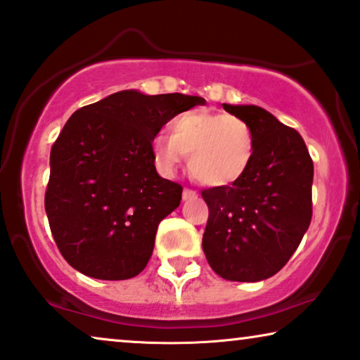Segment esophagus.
Returning <instances> with one entry per match:
<instances>
[{"mask_svg":"<svg viewBox=\"0 0 360 360\" xmlns=\"http://www.w3.org/2000/svg\"><path fill=\"white\" fill-rule=\"evenodd\" d=\"M181 197H184V200L195 198V197H197V191H193L191 188H184V193H181Z\"/></svg>","mask_w":360,"mask_h":360,"instance_id":"obj_1","label":"esophagus"}]
</instances>
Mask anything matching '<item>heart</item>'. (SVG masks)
Here are the masks:
<instances>
[{
	"mask_svg": "<svg viewBox=\"0 0 360 360\" xmlns=\"http://www.w3.org/2000/svg\"><path fill=\"white\" fill-rule=\"evenodd\" d=\"M172 135L153 140V157L165 172H174L184 155L200 184L226 186L248 172L255 155V134L245 119L208 110L184 112L172 122Z\"/></svg>",
	"mask_w": 360,
	"mask_h": 360,
	"instance_id": "heart-1",
	"label": "heart"
}]
</instances>
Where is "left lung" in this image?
<instances>
[{
    "mask_svg": "<svg viewBox=\"0 0 360 360\" xmlns=\"http://www.w3.org/2000/svg\"><path fill=\"white\" fill-rule=\"evenodd\" d=\"M223 109L253 129L255 155L236 184L202 190L208 205L202 245L218 276L255 283L276 274L309 228L314 165L301 135L268 110Z\"/></svg>",
    "mask_w": 360,
    "mask_h": 360,
    "instance_id": "left-lung-1",
    "label": "left lung"
}]
</instances>
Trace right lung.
I'll return each mask as SVG.
<instances>
[{
    "label": "right lung",
    "mask_w": 360,
    "mask_h": 360,
    "mask_svg": "<svg viewBox=\"0 0 360 360\" xmlns=\"http://www.w3.org/2000/svg\"><path fill=\"white\" fill-rule=\"evenodd\" d=\"M198 96L120 91L69 117L51 148L44 195L60 255L86 276L129 279L146 268L181 185L158 176L152 140Z\"/></svg>",
    "instance_id": "right-lung-1"
}]
</instances>
